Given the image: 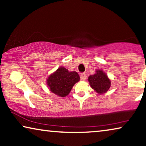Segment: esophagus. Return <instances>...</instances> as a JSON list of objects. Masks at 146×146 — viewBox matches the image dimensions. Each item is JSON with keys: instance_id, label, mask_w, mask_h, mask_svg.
Listing matches in <instances>:
<instances>
[{"instance_id": "34e87169", "label": "esophagus", "mask_w": 146, "mask_h": 146, "mask_svg": "<svg viewBox=\"0 0 146 146\" xmlns=\"http://www.w3.org/2000/svg\"><path fill=\"white\" fill-rule=\"evenodd\" d=\"M86 78H87V76H86V73L81 74V75H80V78H81V80H86Z\"/></svg>"}]
</instances>
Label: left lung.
Returning <instances> with one entry per match:
<instances>
[{"label": "left lung", "mask_w": 146, "mask_h": 146, "mask_svg": "<svg viewBox=\"0 0 146 146\" xmlns=\"http://www.w3.org/2000/svg\"><path fill=\"white\" fill-rule=\"evenodd\" d=\"M88 80L92 88L99 94L106 93L110 88V80L102 70H98L96 74L90 76Z\"/></svg>", "instance_id": "obj_1"}]
</instances>
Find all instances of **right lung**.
<instances>
[{
  "label": "right lung",
  "instance_id": "right-lung-1",
  "mask_svg": "<svg viewBox=\"0 0 146 146\" xmlns=\"http://www.w3.org/2000/svg\"><path fill=\"white\" fill-rule=\"evenodd\" d=\"M79 80L80 76L76 72H69L65 68L60 67L49 76L46 83L52 92L58 96L65 97Z\"/></svg>",
  "mask_w": 146,
  "mask_h": 146
}]
</instances>
